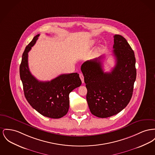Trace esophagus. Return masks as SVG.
<instances>
[{
    "instance_id": "34e87169",
    "label": "esophagus",
    "mask_w": 155,
    "mask_h": 155,
    "mask_svg": "<svg viewBox=\"0 0 155 155\" xmlns=\"http://www.w3.org/2000/svg\"><path fill=\"white\" fill-rule=\"evenodd\" d=\"M80 77L82 83L83 84L84 82V75H83L82 73H80Z\"/></svg>"
}]
</instances>
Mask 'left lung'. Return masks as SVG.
<instances>
[{
    "label": "left lung",
    "mask_w": 155,
    "mask_h": 155,
    "mask_svg": "<svg viewBox=\"0 0 155 155\" xmlns=\"http://www.w3.org/2000/svg\"><path fill=\"white\" fill-rule=\"evenodd\" d=\"M114 37L116 64L110 72L104 71L102 56L84 62L81 67L90 110L92 114L102 118L115 115L127 106L137 77L133 50L124 37L115 35Z\"/></svg>",
    "instance_id": "8db88e82"
}]
</instances>
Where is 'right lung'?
<instances>
[{
  "mask_svg": "<svg viewBox=\"0 0 155 155\" xmlns=\"http://www.w3.org/2000/svg\"><path fill=\"white\" fill-rule=\"evenodd\" d=\"M40 35L34 37L26 46L20 65V76L25 96L30 105L42 115L60 118L69 109V94L81 85L77 73L61 74L50 81H40L31 74L28 65V52L34 46Z\"/></svg>",
  "mask_w": 155,
  "mask_h": 155,
  "instance_id": "add662e5",
  "label": "right lung"
}]
</instances>
